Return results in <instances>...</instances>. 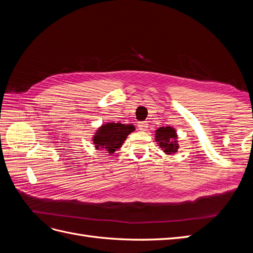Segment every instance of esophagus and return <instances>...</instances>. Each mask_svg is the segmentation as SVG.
Wrapping results in <instances>:
<instances>
[{"instance_id":"34e87169","label":"esophagus","mask_w":253,"mask_h":253,"mask_svg":"<svg viewBox=\"0 0 253 253\" xmlns=\"http://www.w3.org/2000/svg\"><path fill=\"white\" fill-rule=\"evenodd\" d=\"M149 125L147 124V121H140L138 122V128L140 131H147Z\"/></svg>"}]
</instances>
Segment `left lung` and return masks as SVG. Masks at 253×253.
Here are the masks:
<instances>
[{"label":"left lung","mask_w":253,"mask_h":253,"mask_svg":"<svg viewBox=\"0 0 253 253\" xmlns=\"http://www.w3.org/2000/svg\"><path fill=\"white\" fill-rule=\"evenodd\" d=\"M155 141L166 154H175L179 144L177 141L176 129L171 126H160L155 131Z\"/></svg>","instance_id":"8db88e82"}]
</instances>
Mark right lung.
<instances>
[{"mask_svg": "<svg viewBox=\"0 0 253 253\" xmlns=\"http://www.w3.org/2000/svg\"><path fill=\"white\" fill-rule=\"evenodd\" d=\"M135 131L133 125L120 122H106L99 126L93 136V143L97 150H104L109 154H114L121 148L126 137Z\"/></svg>", "mask_w": 253, "mask_h": 253, "instance_id": "add662e5", "label": "right lung"}]
</instances>
